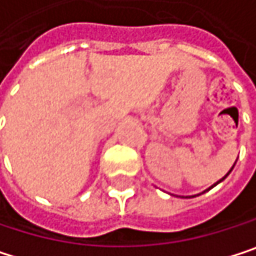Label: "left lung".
<instances>
[{
  "label": "left lung",
  "mask_w": 256,
  "mask_h": 256,
  "mask_svg": "<svg viewBox=\"0 0 256 256\" xmlns=\"http://www.w3.org/2000/svg\"><path fill=\"white\" fill-rule=\"evenodd\" d=\"M234 166H236V164H234ZM234 166H232V168H231V170H232V169H234ZM231 170H230V172H228V174H226V175H225V176H223V178H222V180H218V181H217V182H216V184H214V186H211V187H210V188H208V190H211V188H212V187H216V186H217V184H218V182H222V181H223V180H225V178H226V176H228V175H230V174H231ZM208 190H205V192H208Z\"/></svg>",
  "instance_id": "left-lung-1"
}]
</instances>
